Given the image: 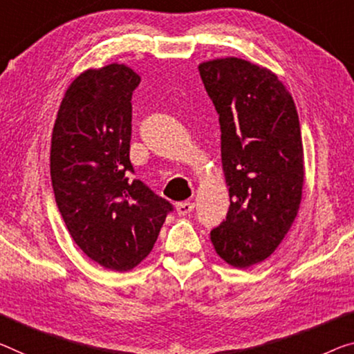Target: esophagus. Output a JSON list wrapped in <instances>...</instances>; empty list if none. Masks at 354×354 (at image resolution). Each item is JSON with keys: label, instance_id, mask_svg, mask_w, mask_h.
Returning <instances> with one entry per match:
<instances>
[{"label": "esophagus", "instance_id": "obj_1", "mask_svg": "<svg viewBox=\"0 0 354 354\" xmlns=\"http://www.w3.org/2000/svg\"><path fill=\"white\" fill-rule=\"evenodd\" d=\"M176 207H177V214L180 216H185V215H188L189 212H193L194 204L188 203V201H183V203H178Z\"/></svg>", "mask_w": 354, "mask_h": 354}]
</instances>
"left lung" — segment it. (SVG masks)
Masks as SVG:
<instances>
[{"instance_id": "1", "label": "left lung", "mask_w": 354, "mask_h": 354, "mask_svg": "<svg viewBox=\"0 0 354 354\" xmlns=\"http://www.w3.org/2000/svg\"><path fill=\"white\" fill-rule=\"evenodd\" d=\"M218 113L230 187L226 220L210 231L215 252L237 269L263 263L297 216L304 149L292 96L272 71L227 57L199 64Z\"/></svg>"}]
</instances>
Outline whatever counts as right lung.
<instances>
[{
	"label": "right lung",
	"mask_w": 354,
	"mask_h": 354,
	"mask_svg": "<svg viewBox=\"0 0 354 354\" xmlns=\"http://www.w3.org/2000/svg\"><path fill=\"white\" fill-rule=\"evenodd\" d=\"M140 77L112 63L86 69L59 104L50 147L55 201L79 248L127 272L151 252L172 204L133 178L131 96Z\"/></svg>",
	"instance_id": "obj_1"
}]
</instances>
